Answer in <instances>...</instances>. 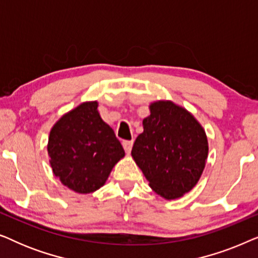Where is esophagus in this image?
I'll use <instances>...</instances> for the list:
<instances>
[{"label": "esophagus", "instance_id": "esophagus-1", "mask_svg": "<svg viewBox=\"0 0 258 258\" xmlns=\"http://www.w3.org/2000/svg\"><path fill=\"white\" fill-rule=\"evenodd\" d=\"M122 144H123V148H124L125 153L129 154L130 151H132V148H133V144H134L133 141H124V142H123Z\"/></svg>", "mask_w": 258, "mask_h": 258}]
</instances>
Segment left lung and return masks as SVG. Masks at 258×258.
Wrapping results in <instances>:
<instances>
[{"mask_svg": "<svg viewBox=\"0 0 258 258\" xmlns=\"http://www.w3.org/2000/svg\"><path fill=\"white\" fill-rule=\"evenodd\" d=\"M132 155L155 192L167 200L191 190L202 175L208 141L194 116L170 101L155 102Z\"/></svg>", "mask_w": 258, "mask_h": 258, "instance_id": "left-lung-1", "label": "left lung"}]
</instances>
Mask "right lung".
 <instances>
[{
	"mask_svg": "<svg viewBox=\"0 0 258 258\" xmlns=\"http://www.w3.org/2000/svg\"><path fill=\"white\" fill-rule=\"evenodd\" d=\"M48 155L52 171L63 184L89 194L104 184L124 150L114 130L102 121L97 102H87L52 126Z\"/></svg>",
	"mask_w": 258,
	"mask_h": 258,
	"instance_id": "right-lung-1",
	"label": "right lung"
}]
</instances>
